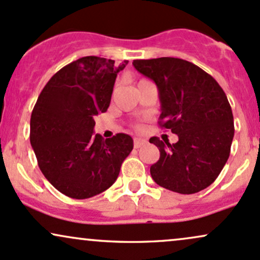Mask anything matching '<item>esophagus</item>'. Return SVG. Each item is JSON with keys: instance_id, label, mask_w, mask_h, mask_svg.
<instances>
[{"instance_id": "1", "label": "esophagus", "mask_w": 260, "mask_h": 260, "mask_svg": "<svg viewBox=\"0 0 260 260\" xmlns=\"http://www.w3.org/2000/svg\"><path fill=\"white\" fill-rule=\"evenodd\" d=\"M145 143H147V140H145V139L134 138V140H133V145H134V148H140V147H142V145H144Z\"/></svg>"}]
</instances>
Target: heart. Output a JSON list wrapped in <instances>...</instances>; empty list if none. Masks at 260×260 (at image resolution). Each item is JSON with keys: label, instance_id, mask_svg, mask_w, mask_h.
Segmentation results:
<instances>
[{"label": "heart", "instance_id": "obj_1", "mask_svg": "<svg viewBox=\"0 0 260 260\" xmlns=\"http://www.w3.org/2000/svg\"><path fill=\"white\" fill-rule=\"evenodd\" d=\"M140 80H144V79H140ZM140 80H139V82H140ZM136 127H137V128H140L142 126H140V124H136Z\"/></svg>", "mask_w": 260, "mask_h": 260}]
</instances>
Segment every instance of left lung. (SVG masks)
<instances>
[{"instance_id":"8db88e82","label":"left lung","mask_w":260,"mask_h":260,"mask_svg":"<svg viewBox=\"0 0 260 260\" xmlns=\"http://www.w3.org/2000/svg\"><path fill=\"white\" fill-rule=\"evenodd\" d=\"M133 66L159 89L160 127L178 136L175 144L149 139L160 151L151 177L172 192H201L216 180L231 151L234 115L225 91L210 74L181 58L134 59Z\"/></svg>"}]
</instances>
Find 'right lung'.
Masks as SVG:
<instances>
[{
    "mask_svg": "<svg viewBox=\"0 0 260 260\" xmlns=\"http://www.w3.org/2000/svg\"><path fill=\"white\" fill-rule=\"evenodd\" d=\"M128 61L86 56L64 66L39 95L30 144L46 180L64 196L86 199L115 183L133 149L128 134H94L95 116L111 101L116 77Z\"/></svg>",
    "mask_w": 260,
    "mask_h": 260,
    "instance_id": "add662e5",
    "label": "right lung"
}]
</instances>
